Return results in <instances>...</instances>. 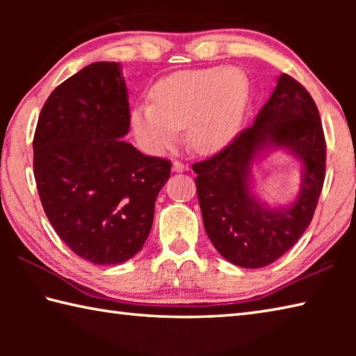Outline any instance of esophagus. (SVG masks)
I'll list each match as a JSON object with an SVG mask.
<instances>
[{"label":"esophagus","mask_w":356,"mask_h":356,"mask_svg":"<svg viewBox=\"0 0 356 356\" xmlns=\"http://www.w3.org/2000/svg\"><path fill=\"white\" fill-rule=\"evenodd\" d=\"M172 171L174 172H184V171H188V165L182 163V161H174L172 163Z\"/></svg>","instance_id":"obj_1"}]
</instances>
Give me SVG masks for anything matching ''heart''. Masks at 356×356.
Listing matches in <instances>:
<instances>
[{"label":"heart","instance_id":"b5f03b06","mask_svg":"<svg viewBox=\"0 0 356 356\" xmlns=\"http://www.w3.org/2000/svg\"><path fill=\"white\" fill-rule=\"evenodd\" d=\"M248 95V78L236 67L176 72L152 88V105L131 110V131L150 155L176 147L184 127L186 144L195 152L216 154L237 136Z\"/></svg>","mask_w":356,"mask_h":356}]
</instances>
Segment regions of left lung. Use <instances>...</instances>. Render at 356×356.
I'll use <instances>...</instances> for the list:
<instances>
[{
    "mask_svg": "<svg viewBox=\"0 0 356 356\" xmlns=\"http://www.w3.org/2000/svg\"><path fill=\"white\" fill-rule=\"evenodd\" d=\"M325 136L309 92L286 74L254 124L227 147L193 165L206 232L226 261L261 268L280 259L309 226L325 179ZM282 148L302 163L300 191L287 207L270 208L252 185V165Z\"/></svg>",
    "mask_w": 356,
    "mask_h": 356,
    "instance_id": "left-lung-1",
    "label": "left lung"
}]
</instances>
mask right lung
Masks as SVG:
<instances>
[{
  "mask_svg": "<svg viewBox=\"0 0 356 356\" xmlns=\"http://www.w3.org/2000/svg\"><path fill=\"white\" fill-rule=\"evenodd\" d=\"M130 130L119 63H92L47 99L35 127L34 177L63 242L97 265L122 264L143 248L171 161L147 156Z\"/></svg>",
  "mask_w": 356,
  "mask_h": 356,
  "instance_id": "add662e5",
  "label": "right lung"
}]
</instances>
